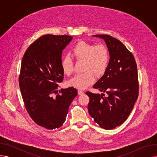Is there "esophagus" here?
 Masks as SVG:
<instances>
[{
    "label": "esophagus",
    "mask_w": 157,
    "mask_h": 157,
    "mask_svg": "<svg viewBox=\"0 0 157 157\" xmlns=\"http://www.w3.org/2000/svg\"><path fill=\"white\" fill-rule=\"evenodd\" d=\"M78 93L79 95H83L84 94V92L83 91H81V90H78Z\"/></svg>",
    "instance_id": "1"
}]
</instances>
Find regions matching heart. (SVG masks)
<instances>
[{"label": "heart", "mask_w": 157, "mask_h": 157, "mask_svg": "<svg viewBox=\"0 0 157 157\" xmlns=\"http://www.w3.org/2000/svg\"><path fill=\"white\" fill-rule=\"evenodd\" d=\"M73 55L78 61H83L82 71L68 81L71 86L84 89L91 85L98 77L102 76L106 71L110 60L109 52L102 44H94L86 41L78 42L73 49ZM63 73L71 75L74 72V64L70 56H66L61 61Z\"/></svg>", "instance_id": "1"}]
</instances>
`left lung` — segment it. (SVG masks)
Returning <instances> with one entry per match:
<instances>
[{
    "label": "left lung",
    "instance_id": "1",
    "mask_svg": "<svg viewBox=\"0 0 157 157\" xmlns=\"http://www.w3.org/2000/svg\"><path fill=\"white\" fill-rule=\"evenodd\" d=\"M93 36L105 40L110 60L105 73L93 86L107 96L86 92L88 112L101 128L111 130L125 122L138 98L137 66L133 54L121 41L108 35Z\"/></svg>",
    "mask_w": 157,
    "mask_h": 157
}]
</instances>
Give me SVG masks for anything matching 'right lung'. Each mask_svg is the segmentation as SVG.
Instances as JSON below:
<instances>
[{
	"label": "right lung",
	"instance_id": "right-lung-1",
	"mask_svg": "<svg viewBox=\"0 0 157 157\" xmlns=\"http://www.w3.org/2000/svg\"><path fill=\"white\" fill-rule=\"evenodd\" d=\"M73 37L44 35L33 42L22 58L18 78L25 109L32 119L48 130L65 122L69 106L78 95L73 87L58 90L64 78L61 54ZM55 94L56 96L52 97Z\"/></svg>",
	"mask_w": 157,
	"mask_h": 157
}]
</instances>
